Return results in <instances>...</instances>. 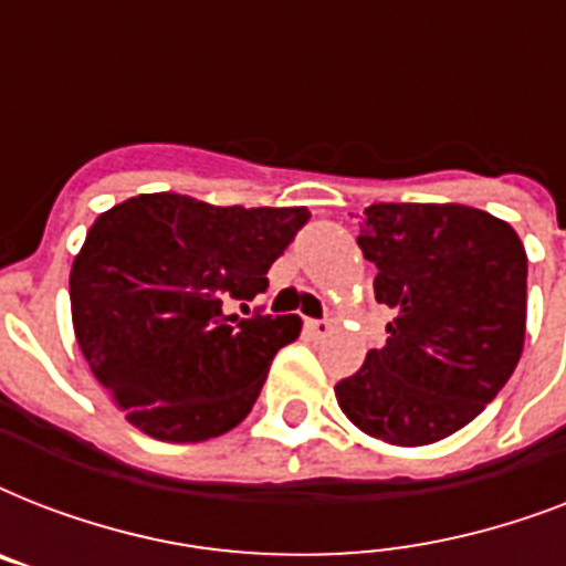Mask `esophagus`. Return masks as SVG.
<instances>
[{"instance_id": "34e87169", "label": "esophagus", "mask_w": 566, "mask_h": 566, "mask_svg": "<svg viewBox=\"0 0 566 566\" xmlns=\"http://www.w3.org/2000/svg\"><path fill=\"white\" fill-rule=\"evenodd\" d=\"M305 326H308L311 335L326 337L328 332H332V328H335V323H332V319H308V323H305Z\"/></svg>"}]
</instances>
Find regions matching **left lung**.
<instances>
[{"label": "left lung", "mask_w": 566, "mask_h": 566, "mask_svg": "<svg viewBox=\"0 0 566 566\" xmlns=\"http://www.w3.org/2000/svg\"><path fill=\"white\" fill-rule=\"evenodd\" d=\"M358 247L394 319L387 344L335 385L337 405L394 447L449 438L493 402L523 355V240L470 205L378 202L364 208Z\"/></svg>", "instance_id": "left-lung-1"}]
</instances>
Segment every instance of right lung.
<instances>
[{"mask_svg":"<svg viewBox=\"0 0 566 566\" xmlns=\"http://www.w3.org/2000/svg\"><path fill=\"white\" fill-rule=\"evenodd\" d=\"M308 208H243L140 193L99 213L70 273L75 340L132 426L199 443L255 405L296 314H249ZM243 301L247 318L229 315Z\"/></svg>","mask_w":566,"mask_h":566,"instance_id":"add662e5","label":"right lung"}]
</instances>
